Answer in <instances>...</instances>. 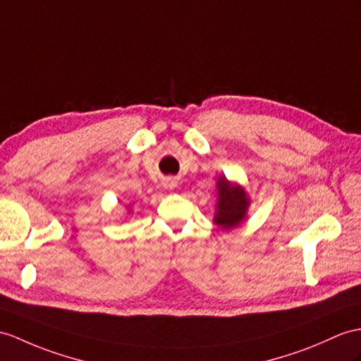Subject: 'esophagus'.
I'll list each match as a JSON object with an SVG mask.
<instances>
[{
	"instance_id": "1",
	"label": "esophagus",
	"mask_w": 361,
	"mask_h": 361,
	"mask_svg": "<svg viewBox=\"0 0 361 361\" xmlns=\"http://www.w3.org/2000/svg\"><path fill=\"white\" fill-rule=\"evenodd\" d=\"M176 185H178V182H176V179H173V178L165 179V182H164V187L166 190H173V188H176Z\"/></svg>"
}]
</instances>
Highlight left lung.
Wrapping results in <instances>:
<instances>
[{"label":"left lung","mask_w":361,"mask_h":361,"mask_svg":"<svg viewBox=\"0 0 361 361\" xmlns=\"http://www.w3.org/2000/svg\"><path fill=\"white\" fill-rule=\"evenodd\" d=\"M217 200L213 222L221 228L222 231H230L240 226L245 219L248 217V209L251 199L240 183L226 179L222 174L216 182Z\"/></svg>","instance_id":"8db88e82"}]
</instances>
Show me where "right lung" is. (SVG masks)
Here are the masks:
<instances>
[{
    "label": "right lung",
    "mask_w": 361,
    "mask_h": 361,
    "mask_svg": "<svg viewBox=\"0 0 361 361\" xmlns=\"http://www.w3.org/2000/svg\"><path fill=\"white\" fill-rule=\"evenodd\" d=\"M127 213H131V204H127Z\"/></svg>",
    "instance_id": "add662e5"
}]
</instances>
